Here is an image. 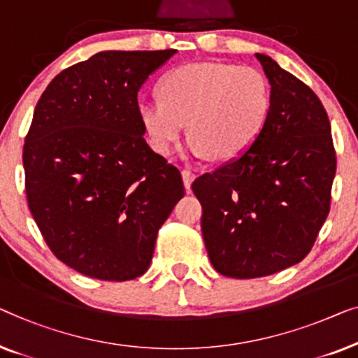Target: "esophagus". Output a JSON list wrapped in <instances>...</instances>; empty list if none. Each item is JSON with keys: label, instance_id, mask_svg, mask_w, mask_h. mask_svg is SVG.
I'll return each mask as SVG.
<instances>
[{"label": "esophagus", "instance_id": "34e87169", "mask_svg": "<svg viewBox=\"0 0 358 358\" xmlns=\"http://www.w3.org/2000/svg\"><path fill=\"white\" fill-rule=\"evenodd\" d=\"M181 178H183L185 189L189 191L191 189V183H193V180H194V173L191 172V170L185 169V170H181Z\"/></svg>", "mask_w": 358, "mask_h": 358}]
</instances>
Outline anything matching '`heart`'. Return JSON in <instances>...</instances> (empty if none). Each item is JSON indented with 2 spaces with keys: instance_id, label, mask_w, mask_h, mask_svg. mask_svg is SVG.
Segmentation results:
<instances>
[{
  "instance_id": "obj_1",
  "label": "heart",
  "mask_w": 358,
  "mask_h": 358,
  "mask_svg": "<svg viewBox=\"0 0 358 358\" xmlns=\"http://www.w3.org/2000/svg\"><path fill=\"white\" fill-rule=\"evenodd\" d=\"M273 107L269 80L258 69L229 63H191L160 83V97L141 100L139 122L150 145L170 155L188 123L194 157L230 160L263 133Z\"/></svg>"
}]
</instances>
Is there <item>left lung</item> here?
<instances>
[{"mask_svg":"<svg viewBox=\"0 0 358 358\" xmlns=\"http://www.w3.org/2000/svg\"><path fill=\"white\" fill-rule=\"evenodd\" d=\"M273 92L263 133L241 154L194 180L201 230L214 269L263 278L308 255L329 213L336 152L328 113L308 85L256 53Z\"/></svg>","mask_w":358,"mask_h":358,"instance_id":"1","label":"left lung"}]
</instances>
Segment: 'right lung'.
<instances>
[{
	"mask_svg": "<svg viewBox=\"0 0 358 358\" xmlns=\"http://www.w3.org/2000/svg\"><path fill=\"white\" fill-rule=\"evenodd\" d=\"M175 50L95 53L55 78L24 144L29 209L59 261L94 279L143 275L185 188L145 143L138 92Z\"/></svg>",
	"mask_w": 358,
	"mask_h": 358,
	"instance_id": "add662e5",
	"label": "right lung"
}]
</instances>
